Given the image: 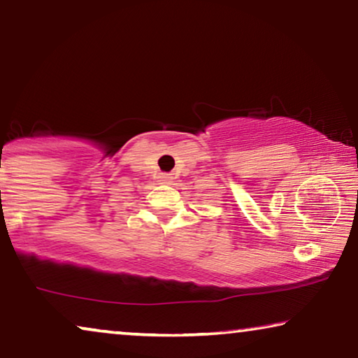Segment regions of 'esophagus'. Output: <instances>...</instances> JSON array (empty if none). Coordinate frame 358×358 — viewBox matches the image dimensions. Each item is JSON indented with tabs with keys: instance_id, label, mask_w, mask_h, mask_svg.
Segmentation results:
<instances>
[{
	"instance_id": "esophagus-1",
	"label": "esophagus",
	"mask_w": 358,
	"mask_h": 358,
	"mask_svg": "<svg viewBox=\"0 0 358 358\" xmlns=\"http://www.w3.org/2000/svg\"><path fill=\"white\" fill-rule=\"evenodd\" d=\"M159 180L164 184H171L173 182V176L171 174H159Z\"/></svg>"
}]
</instances>
